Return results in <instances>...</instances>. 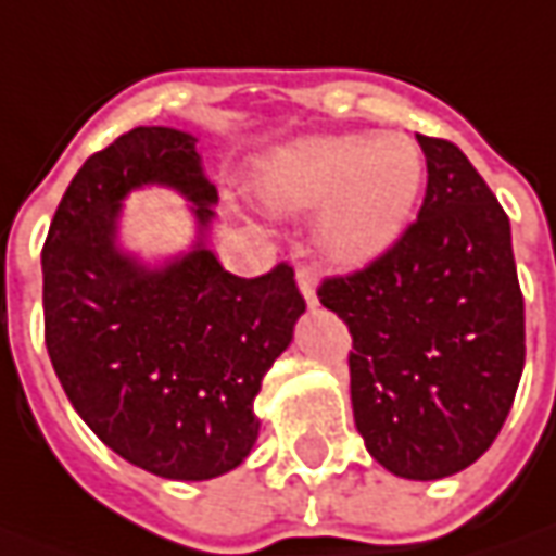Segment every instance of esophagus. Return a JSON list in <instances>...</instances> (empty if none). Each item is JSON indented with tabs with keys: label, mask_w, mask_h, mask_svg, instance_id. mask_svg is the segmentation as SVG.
<instances>
[{
	"label": "esophagus",
	"mask_w": 556,
	"mask_h": 556,
	"mask_svg": "<svg viewBox=\"0 0 556 556\" xmlns=\"http://www.w3.org/2000/svg\"><path fill=\"white\" fill-rule=\"evenodd\" d=\"M294 277H298V289H301V294H304V301H307L309 307H316V304H319V298H316V274H313V267H307V264H298Z\"/></svg>",
	"instance_id": "34e87169"
}]
</instances>
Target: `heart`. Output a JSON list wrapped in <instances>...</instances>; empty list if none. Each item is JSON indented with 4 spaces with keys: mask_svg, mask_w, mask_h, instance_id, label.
<instances>
[{
    "mask_svg": "<svg viewBox=\"0 0 556 556\" xmlns=\"http://www.w3.org/2000/svg\"><path fill=\"white\" fill-rule=\"evenodd\" d=\"M422 188V154L402 134H343L304 139L267 154L255 191L274 213L319 215L331 258L365 264L407 228Z\"/></svg>",
    "mask_w": 556,
    "mask_h": 556,
    "instance_id": "heart-1",
    "label": "heart"
}]
</instances>
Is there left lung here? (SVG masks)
I'll list each match as a JSON object with an SVG mask.
<instances>
[{
  "instance_id": "1",
  "label": "left lung",
  "mask_w": 556,
  "mask_h": 556,
  "mask_svg": "<svg viewBox=\"0 0 556 556\" xmlns=\"http://www.w3.org/2000/svg\"><path fill=\"white\" fill-rule=\"evenodd\" d=\"M417 142L429 173L417 222L316 294L353 334L350 395L368 453L399 478L438 481L496 441L527 343L508 215L453 142Z\"/></svg>"
}]
</instances>
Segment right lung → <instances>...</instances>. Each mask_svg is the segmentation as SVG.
Segmentation results:
<instances>
[{"label":"right lung","instance_id":"add662e5","mask_svg":"<svg viewBox=\"0 0 556 556\" xmlns=\"http://www.w3.org/2000/svg\"><path fill=\"white\" fill-rule=\"evenodd\" d=\"M194 146L176 127H134L90 154L41 249L45 346L63 392L105 447L173 481L247 459L252 402L307 307L289 264L233 277L203 237L157 270L121 252V200L142 185L176 188L210 228L215 185Z\"/></svg>","mask_w":556,"mask_h":556}]
</instances>
